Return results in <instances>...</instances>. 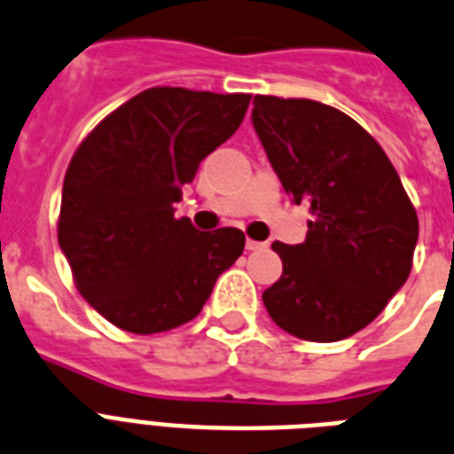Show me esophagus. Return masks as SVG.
I'll use <instances>...</instances> for the list:
<instances>
[{
  "label": "esophagus",
  "mask_w": 454,
  "mask_h": 454,
  "mask_svg": "<svg viewBox=\"0 0 454 454\" xmlns=\"http://www.w3.org/2000/svg\"><path fill=\"white\" fill-rule=\"evenodd\" d=\"M260 248H265L262 241H253V239H246V251H260Z\"/></svg>",
  "instance_id": "esophagus-1"
}]
</instances>
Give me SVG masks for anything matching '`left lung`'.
Instances as JSON below:
<instances>
[{"label":"left lung","instance_id":"left-lung-1","mask_svg":"<svg viewBox=\"0 0 454 454\" xmlns=\"http://www.w3.org/2000/svg\"><path fill=\"white\" fill-rule=\"evenodd\" d=\"M251 121L284 192L312 215L303 244H272L284 272L262 303L291 336L348 339L407 282L417 210L377 139L339 108L258 94Z\"/></svg>","mask_w":454,"mask_h":454}]
</instances>
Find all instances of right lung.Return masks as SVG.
Wrapping results in <instances>:
<instances>
[{"mask_svg":"<svg viewBox=\"0 0 454 454\" xmlns=\"http://www.w3.org/2000/svg\"><path fill=\"white\" fill-rule=\"evenodd\" d=\"M251 94L151 87L84 137L63 179L59 246L111 325L160 333L194 319L244 253L241 230L175 217L199 163L241 125Z\"/></svg>","mask_w":454,"mask_h":454,"instance_id":"1","label":"right lung"}]
</instances>
